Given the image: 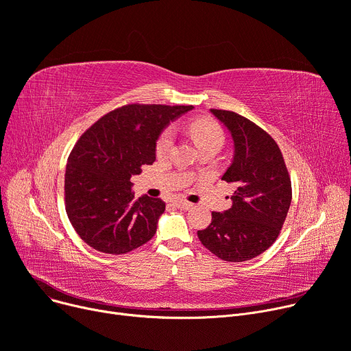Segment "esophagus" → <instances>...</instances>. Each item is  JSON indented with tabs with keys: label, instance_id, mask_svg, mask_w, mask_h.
I'll use <instances>...</instances> for the list:
<instances>
[{
	"label": "esophagus",
	"instance_id": "1",
	"mask_svg": "<svg viewBox=\"0 0 351 351\" xmlns=\"http://www.w3.org/2000/svg\"><path fill=\"white\" fill-rule=\"evenodd\" d=\"M174 205L177 208H181V210H190L193 207V204L185 201V199H177V201H174Z\"/></svg>",
	"mask_w": 351,
	"mask_h": 351
}]
</instances>
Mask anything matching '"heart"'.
I'll return each instance as SVG.
<instances>
[{"label":"heart","instance_id":"obj_1","mask_svg":"<svg viewBox=\"0 0 351 351\" xmlns=\"http://www.w3.org/2000/svg\"><path fill=\"white\" fill-rule=\"evenodd\" d=\"M187 132L194 137V140L199 144V147L210 146V144H215V146H221L223 141V134L221 128L217 123L211 120H191L187 123ZM173 146V132L170 129L164 130L156 143V153L158 157L166 156Z\"/></svg>","mask_w":351,"mask_h":351}]
</instances>
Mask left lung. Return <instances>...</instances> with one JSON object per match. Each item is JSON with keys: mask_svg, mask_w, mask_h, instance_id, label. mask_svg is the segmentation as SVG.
Instances as JSON below:
<instances>
[{"mask_svg": "<svg viewBox=\"0 0 351 351\" xmlns=\"http://www.w3.org/2000/svg\"><path fill=\"white\" fill-rule=\"evenodd\" d=\"M230 130L234 160L222 176L232 182V207L213 213L198 238L226 262H243L265 252L276 241L292 201V184L276 141L254 121L235 112L211 109Z\"/></svg>", "mask_w": 351, "mask_h": 351, "instance_id": "1", "label": "left lung"}]
</instances>
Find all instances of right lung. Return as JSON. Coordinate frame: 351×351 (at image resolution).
<instances>
[{"mask_svg":"<svg viewBox=\"0 0 351 351\" xmlns=\"http://www.w3.org/2000/svg\"><path fill=\"white\" fill-rule=\"evenodd\" d=\"M193 106L126 105L92 125L72 149L65 173L68 218L93 250L121 255L150 241L166 202L134 198L132 176L156 160V141Z\"/></svg>","mask_w":351,"mask_h":351,"instance_id":"obj_1","label":"right lung"}]
</instances>
